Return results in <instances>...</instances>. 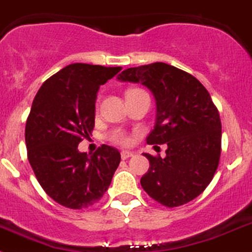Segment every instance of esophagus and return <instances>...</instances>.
I'll return each mask as SVG.
<instances>
[{
    "mask_svg": "<svg viewBox=\"0 0 252 252\" xmlns=\"http://www.w3.org/2000/svg\"><path fill=\"white\" fill-rule=\"evenodd\" d=\"M121 155H122V159H123V160H126V159H128V158H130V157H133V153L128 152V150H123Z\"/></svg>",
    "mask_w": 252,
    "mask_h": 252,
    "instance_id": "1",
    "label": "esophagus"
}]
</instances>
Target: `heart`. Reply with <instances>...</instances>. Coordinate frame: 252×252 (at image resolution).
I'll return each mask as SVG.
<instances>
[{"label": "heart", "mask_w": 252, "mask_h": 252, "mask_svg": "<svg viewBox=\"0 0 252 252\" xmlns=\"http://www.w3.org/2000/svg\"><path fill=\"white\" fill-rule=\"evenodd\" d=\"M109 139L113 143L119 145H128L130 143V138L128 137V134L123 130H114L110 133Z\"/></svg>", "instance_id": "b5f03b06"}]
</instances>
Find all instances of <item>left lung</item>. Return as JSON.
<instances>
[{"instance_id":"left-lung-1","label":"left lung","mask_w":252,"mask_h":252,"mask_svg":"<svg viewBox=\"0 0 252 252\" xmlns=\"http://www.w3.org/2000/svg\"><path fill=\"white\" fill-rule=\"evenodd\" d=\"M122 82L142 83L157 102L148 144H166V157L144 154L149 169L140 184L168 208L184 205L213 180L221 153V122L205 87L194 76L163 62L128 68Z\"/></svg>"}]
</instances>
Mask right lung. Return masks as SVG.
Instances as JSON below:
<instances>
[{"label":"right lung","mask_w":252,"mask_h":252,"mask_svg":"<svg viewBox=\"0 0 252 252\" xmlns=\"http://www.w3.org/2000/svg\"><path fill=\"white\" fill-rule=\"evenodd\" d=\"M122 67L73 63L47 79L26 122L31 166L47 195L69 209L100 200L121 163V153L103 144L93 155L78 150L94 128L98 89Z\"/></svg>","instance_id":"right-lung-1"}]
</instances>
